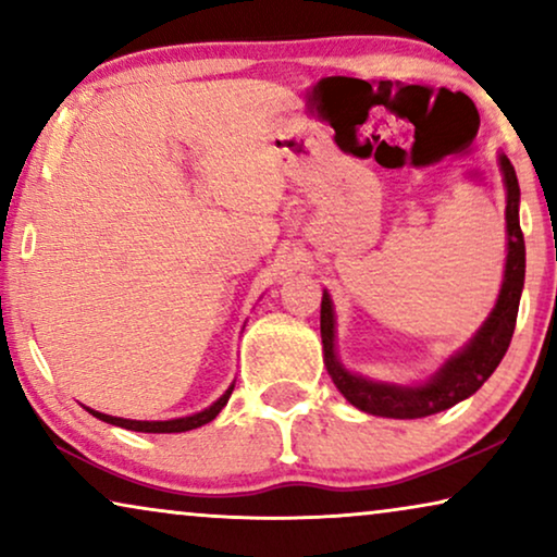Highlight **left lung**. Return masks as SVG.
I'll return each instance as SVG.
<instances>
[{"label":"left lung","instance_id":"1","mask_svg":"<svg viewBox=\"0 0 557 557\" xmlns=\"http://www.w3.org/2000/svg\"><path fill=\"white\" fill-rule=\"evenodd\" d=\"M502 172L507 185V265L505 281L497 307L486 319L476 337L444 364V370L425 385L398 387L385 383H372L360 375L347 372L334 357V314L330 294L322 296V345L326 370L339 387V393L352 403L355 408L372 416L385 418H423L441 413V410L456 406V403L474 395L482 387L497 364L505 357L509 342L515 334L517 309H520V294L524 286V238L520 231V185H517L515 166L507 157H499Z\"/></svg>","mask_w":557,"mask_h":557}]
</instances>
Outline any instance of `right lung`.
Wrapping results in <instances>:
<instances>
[{
  "instance_id": "right-lung-1",
  "label": "right lung",
  "mask_w": 557,
  "mask_h": 557,
  "mask_svg": "<svg viewBox=\"0 0 557 557\" xmlns=\"http://www.w3.org/2000/svg\"><path fill=\"white\" fill-rule=\"evenodd\" d=\"M233 393V385L227 387L225 395L220 400L212 403L210 408H205L202 413H195V416H187V418H174V421H128V418H113V416H106V413H98V410H90L96 418H101L106 423H113V425H121V429H128V431H141V433H182V431H193V429H200V425L210 423L212 418H215L220 410L225 408L227 398H231Z\"/></svg>"
}]
</instances>
